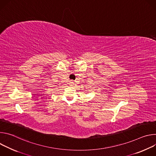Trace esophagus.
<instances>
[{
  "mask_svg": "<svg viewBox=\"0 0 156 156\" xmlns=\"http://www.w3.org/2000/svg\"><path fill=\"white\" fill-rule=\"evenodd\" d=\"M69 84H70V86H72V85L73 84V81H70Z\"/></svg>",
  "mask_w": 156,
  "mask_h": 156,
  "instance_id": "1",
  "label": "esophagus"
}]
</instances>
